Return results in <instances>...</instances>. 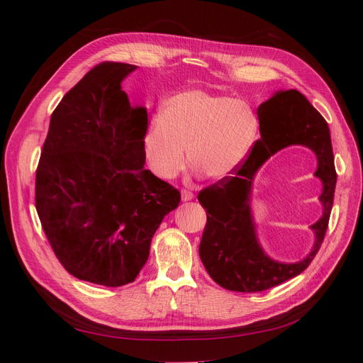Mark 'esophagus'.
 I'll use <instances>...</instances> for the list:
<instances>
[{
	"instance_id": "34e87169",
	"label": "esophagus",
	"mask_w": 363,
	"mask_h": 363,
	"mask_svg": "<svg viewBox=\"0 0 363 363\" xmlns=\"http://www.w3.org/2000/svg\"><path fill=\"white\" fill-rule=\"evenodd\" d=\"M194 199V194L188 189H182V200L183 201H191Z\"/></svg>"
}]
</instances>
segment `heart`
I'll return each instance as SVG.
<instances>
[{
  "mask_svg": "<svg viewBox=\"0 0 363 363\" xmlns=\"http://www.w3.org/2000/svg\"><path fill=\"white\" fill-rule=\"evenodd\" d=\"M259 116L240 98L184 91L150 121L142 139L145 162L159 179L172 180L189 160L211 179H224L247 157L257 138Z\"/></svg>",
  "mask_w": 363,
  "mask_h": 363,
  "instance_id": "1",
  "label": "heart"
}]
</instances>
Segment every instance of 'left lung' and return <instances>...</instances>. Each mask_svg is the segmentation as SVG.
<instances>
[{
  "label": "left lung",
  "mask_w": 363,
  "mask_h": 363,
  "mask_svg": "<svg viewBox=\"0 0 363 363\" xmlns=\"http://www.w3.org/2000/svg\"><path fill=\"white\" fill-rule=\"evenodd\" d=\"M260 139L228 175L199 194L207 223L200 242L206 271L219 286L236 292H260L301 274L320 250L330 219L336 169L330 130L321 113L295 89L274 94L257 108ZM309 146L318 157L315 174L323 182V216L313 228L315 245L311 255L296 264L269 259L259 248L249 211V192L254 174L272 154L284 146Z\"/></svg>",
  "instance_id": "left-lung-1"
}]
</instances>
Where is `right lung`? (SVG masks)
<instances>
[{
	"label": "right lung",
	"mask_w": 363,
	"mask_h": 363,
	"mask_svg": "<svg viewBox=\"0 0 363 363\" xmlns=\"http://www.w3.org/2000/svg\"><path fill=\"white\" fill-rule=\"evenodd\" d=\"M135 65H96L54 108L35 201L54 255L71 276L108 288L135 281L180 192L144 168L147 111L121 82Z\"/></svg>",
	"instance_id": "add662e5"
}]
</instances>
